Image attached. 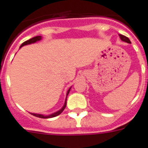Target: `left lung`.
Here are the masks:
<instances>
[{
    "instance_id": "left-lung-1",
    "label": "left lung",
    "mask_w": 148,
    "mask_h": 148,
    "mask_svg": "<svg viewBox=\"0 0 148 148\" xmlns=\"http://www.w3.org/2000/svg\"><path fill=\"white\" fill-rule=\"evenodd\" d=\"M120 39L122 40L123 41L126 42V43H131V41H130V40L129 39V38H128L127 37H126V36L122 35V34H120Z\"/></svg>"
}]
</instances>
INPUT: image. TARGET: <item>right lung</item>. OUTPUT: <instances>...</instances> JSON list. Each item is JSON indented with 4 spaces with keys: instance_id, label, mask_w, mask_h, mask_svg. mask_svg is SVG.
<instances>
[{
    "instance_id": "obj_1",
    "label": "right lung",
    "mask_w": 148,
    "mask_h": 148,
    "mask_svg": "<svg viewBox=\"0 0 148 148\" xmlns=\"http://www.w3.org/2000/svg\"><path fill=\"white\" fill-rule=\"evenodd\" d=\"M41 40V36H36V37H34V38H31V39H29V40H28L25 41L24 43H22L20 47H23V46H25V45H27V44H31V43H35V42L38 41V40ZM70 89H71V88L68 89V92H67V95H68V93H69V92H70ZM66 99H67V98H66ZM65 107H66V100H65V102H64V106L62 107V108L60 110H59V111H57V112L54 113V114H50V115H49V116H44V115H41V114H32V115H34V116H37V117H40V118H43V119L52 118V117H55V116H58V115H59L60 114H62L63 110H64V108H65Z\"/></svg>"
}]
</instances>
